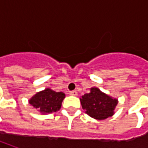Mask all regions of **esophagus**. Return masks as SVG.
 Here are the masks:
<instances>
[{
  "label": "esophagus",
  "instance_id": "esophagus-1",
  "mask_svg": "<svg viewBox=\"0 0 148 148\" xmlns=\"http://www.w3.org/2000/svg\"><path fill=\"white\" fill-rule=\"evenodd\" d=\"M69 94L71 95H73V96H77V90H71V91H70V93H69Z\"/></svg>",
  "mask_w": 148,
  "mask_h": 148
}]
</instances>
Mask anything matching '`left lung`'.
<instances>
[{"label": "left lung", "mask_w": 148, "mask_h": 148, "mask_svg": "<svg viewBox=\"0 0 148 148\" xmlns=\"http://www.w3.org/2000/svg\"><path fill=\"white\" fill-rule=\"evenodd\" d=\"M83 110L89 116L96 119H105L114 114V108L118 104L116 99L101 92L98 88H91L80 99Z\"/></svg>", "instance_id": "obj_1"}]
</instances>
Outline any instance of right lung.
<instances>
[{"instance_id": "add662e5", "label": "right lung", "mask_w": 148, "mask_h": 148, "mask_svg": "<svg viewBox=\"0 0 148 148\" xmlns=\"http://www.w3.org/2000/svg\"><path fill=\"white\" fill-rule=\"evenodd\" d=\"M64 98V93L46 89L34 95L29 99V104L42 114H49L59 110Z\"/></svg>"}]
</instances>
